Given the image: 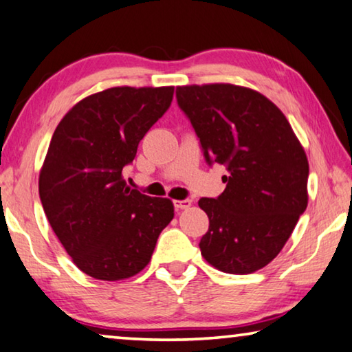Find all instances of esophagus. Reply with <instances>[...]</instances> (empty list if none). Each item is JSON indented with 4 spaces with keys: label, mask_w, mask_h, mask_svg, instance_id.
I'll use <instances>...</instances> for the list:
<instances>
[{
    "label": "esophagus",
    "mask_w": 352,
    "mask_h": 352,
    "mask_svg": "<svg viewBox=\"0 0 352 352\" xmlns=\"http://www.w3.org/2000/svg\"><path fill=\"white\" fill-rule=\"evenodd\" d=\"M192 206V199H179V201H175V207L176 209H188V207Z\"/></svg>",
    "instance_id": "1"
}]
</instances>
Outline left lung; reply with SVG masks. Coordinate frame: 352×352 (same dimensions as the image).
<instances>
[{"label":"left lung","instance_id":"left-lung-1","mask_svg":"<svg viewBox=\"0 0 352 352\" xmlns=\"http://www.w3.org/2000/svg\"><path fill=\"white\" fill-rule=\"evenodd\" d=\"M176 98L207 162L229 171L220 197L198 201L209 217L201 254L223 273H254L279 254L306 210V151L280 109L256 90L193 84Z\"/></svg>","mask_w":352,"mask_h":352}]
</instances>
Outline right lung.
Wrapping results in <instances>:
<instances>
[{"label": "right lung", "mask_w": 352, "mask_h": 352, "mask_svg": "<svg viewBox=\"0 0 352 352\" xmlns=\"http://www.w3.org/2000/svg\"><path fill=\"white\" fill-rule=\"evenodd\" d=\"M175 87H112L68 111L38 176L45 215L80 272L123 280L151 261L175 217L168 198H151L123 179L138 143L170 107Z\"/></svg>", "instance_id": "add662e5"}]
</instances>
